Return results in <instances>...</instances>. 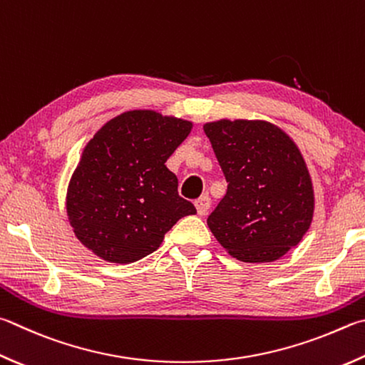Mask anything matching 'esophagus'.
<instances>
[{
    "instance_id": "obj_1",
    "label": "esophagus",
    "mask_w": 365,
    "mask_h": 365,
    "mask_svg": "<svg viewBox=\"0 0 365 365\" xmlns=\"http://www.w3.org/2000/svg\"><path fill=\"white\" fill-rule=\"evenodd\" d=\"M195 205H196L197 214H200V215L207 214V210L210 209V197H209V195H202L201 197H197V200L195 201Z\"/></svg>"
}]
</instances>
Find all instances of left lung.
Wrapping results in <instances>:
<instances>
[{
  "label": "left lung",
  "mask_w": 365,
  "mask_h": 365,
  "mask_svg": "<svg viewBox=\"0 0 365 365\" xmlns=\"http://www.w3.org/2000/svg\"><path fill=\"white\" fill-rule=\"evenodd\" d=\"M228 182L207 225L231 257L246 263L279 260L313 222L314 188L294 138L264 119L204 124Z\"/></svg>",
  "instance_id": "obj_1"
}]
</instances>
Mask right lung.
<instances>
[{"label": "right lung", "mask_w": 365, "mask_h": 365, "mask_svg": "<svg viewBox=\"0 0 365 365\" xmlns=\"http://www.w3.org/2000/svg\"><path fill=\"white\" fill-rule=\"evenodd\" d=\"M193 123L155 110L111 118L86 143L65 197L78 241L105 262L128 264L161 246L195 205L178 195L165 161Z\"/></svg>", "instance_id": "obj_1"}]
</instances>
